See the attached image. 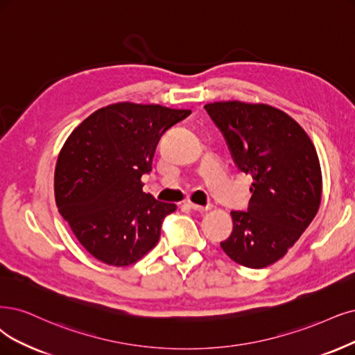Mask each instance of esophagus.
<instances>
[{"label":"esophagus","instance_id":"obj_1","mask_svg":"<svg viewBox=\"0 0 355 355\" xmlns=\"http://www.w3.org/2000/svg\"><path fill=\"white\" fill-rule=\"evenodd\" d=\"M189 206L193 209V211H199V212H206L211 209V206H200V205H196V203H189Z\"/></svg>","mask_w":355,"mask_h":355}]
</instances>
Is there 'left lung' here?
Wrapping results in <instances>:
<instances>
[{
  "instance_id": "left-lung-1",
  "label": "left lung",
  "mask_w": 355,
  "mask_h": 355,
  "mask_svg": "<svg viewBox=\"0 0 355 355\" xmlns=\"http://www.w3.org/2000/svg\"><path fill=\"white\" fill-rule=\"evenodd\" d=\"M205 110L234 164L253 178L247 211L231 212L234 228L220 247L235 263L266 268L285 256L319 211L318 152L298 123L269 105L230 101Z\"/></svg>"
}]
</instances>
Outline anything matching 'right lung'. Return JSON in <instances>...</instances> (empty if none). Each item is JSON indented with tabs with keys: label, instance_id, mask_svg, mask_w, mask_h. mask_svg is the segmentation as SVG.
Here are the masks:
<instances>
[{
	"label": "right lung",
	"instance_id": "obj_1",
	"mask_svg": "<svg viewBox=\"0 0 355 355\" xmlns=\"http://www.w3.org/2000/svg\"><path fill=\"white\" fill-rule=\"evenodd\" d=\"M191 114L161 105L114 103L78 125L55 166L58 212L95 259L136 263L156 245L162 220L177 206L143 193L159 139Z\"/></svg>",
	"mask_w": 355,
	"mask_h": 355
}]
</instances>
